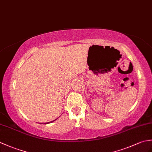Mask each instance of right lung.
Segmentation results:
<instances>
[{"mask_svg": "<svg viewBox=\"0 0 152 152\" xmlns=\"http://www.w3.org/2000/svg\"><path fill=\"white\" fill-rule=\"evenodd\" d=\"M53 121H55V120H53ZM52 121H50V122H48V124H50V123H51V122H52ZM47 124V123H45V124Z\"/></svg>", "mask_w": 152, "mask_h": 152, "instance_id": "obj_1", "label": "right lung"}]
</instances>
